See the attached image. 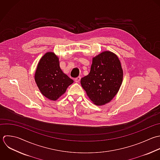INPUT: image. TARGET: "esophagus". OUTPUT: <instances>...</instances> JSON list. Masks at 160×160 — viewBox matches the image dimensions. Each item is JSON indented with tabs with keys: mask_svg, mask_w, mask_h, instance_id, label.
<instances>
[{
	"mask_svg": "<svg viewBox=\"0 0 160 160\" xmlns=\"http://www.w3.org/2000/svg\"><path fill=\"white\" fill-rule=\"evenodd\" d=\"M80 80H81V77H78L76 78H75V82H77V83H79Z\"/></svg>",
	"mask_w": 160,
	"mask_h": 160,
	"instance_id": "1",
	"label": "esophagus"
}]
</instances>
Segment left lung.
Wrapping results in <instances>:
<instances>
[{
    "mask_svg": "<svg viewBox=\"0 0 160 160\" xmlns=\"http://www.w3.org/2000/svg\"><path fill=\"white\" fill-rule=\"evenodd\" d=\"M123 75L118 57L112 52L105 51L93 58L90 72L81 78L80 83L94 104L103 105L118 93Z\"/></svg>",
    "mask_w": 160,
    "mask_h": 160,
    "instance_id": "8db88e82",
    "label": "left lung"
}]
</instances>
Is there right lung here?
Here are the masks:
<instances>
[{"instance_id": "right-lung-1", "label": "right lung", "mask_w": 160, "mask_h": 160, "mask_svg": "<svg viewBox=\"0 0 160 160\" xmlns=\"http://www.w3.org/2000/svg\"><path fill=\"white\" fill-rule=\"evenodd\" d=\"M35 80L42 94L53 101L65 93L73 82L62 72L58 58L53 52H47L41 58L35 73Z\"/></svg>"}]
</instances>
